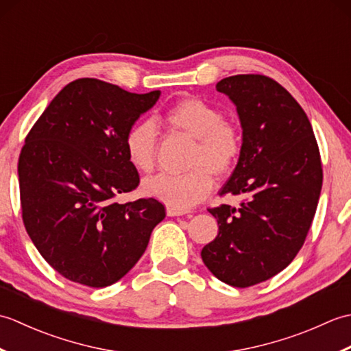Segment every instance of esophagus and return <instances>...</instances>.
Segmentation results:
<instances>
[{
    "label": "esophagus",
    "instance_id": "esophagus-1",
    "mask_svg": "<svg viewBox=\"0 0 351 351\" xmlns=\"http://www.w3.org/2000/svg\"><path fill=\"white\" fill-rule=\"evenodd\" d=\"M166 213H167L169 217H176V215H184L185 214L184 210H176V208H170V206H167Z\"/></svg>",
    "mask_w": 351,
    "mask_h": 351
}]
</instances>
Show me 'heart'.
<instances>
[{
  "mask_svg": "<svg viewBox=\"0 0 351 351\" xmlns=\"http://www.w3.org/2000/svg\"><path fill=\"white\" fill-rule=\"evenodd\" d=\"M162 122L195 140L190 171L184 175L160 173L143 182V193L176 210H189L210 195L214 176L234 170L243 151L238 126L225 121L221 110L199 98H184L164 111ZM158 131L151 121L132 123L125 132L123 149L131 166L140 173H151L156 160Z\"/></svg>",
  "mask_w": 351,
  "mask_h": 351,
  "instance_id": "heart-1",
  "label": "heart"
}]
</instances>
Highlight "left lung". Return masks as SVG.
Returning a JSON list of instances; mask_svg holds the SVG:
<instances>
[{
    "label": "left lung",
    "mask_w": 351,
    "mask_h": 351,
    "mask_svg": "<svg viewBox=\"0 0 351 351\" xmlns=\"http://www.w3.org/2000/svg\"><path fill=\"white\" fill-rule=\"evenodd\" d=\"M217 92L235 104L243 151L220 196L240 206L208 208L219 234L200 252L215 278L247 288L291 264L306 240L323 185L309 119L287 88L265 75H234Z\"/></svg>",
    "instance_id": "8db88e82"
}]
</instances>
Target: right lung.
<instances>
[{"instance_id": "right-lung-1", "label": "right lung", "mask_w": 351, "mask_h": 351, "mask_svg": "<svg viewBox=\"0 0 351 351\" xmlns=\"http://www.w3.org/2000/svg\"><path fill=\"white\" fill-rule=\"evenodd\" d=\"M161 92H126L96 78L63 87L25 137L18 162L22 220L43 259L66 279L104 288L143 255L166 217L156 199L119 204L137 189L126 130Z\"/></svg>"}]
</instances>
